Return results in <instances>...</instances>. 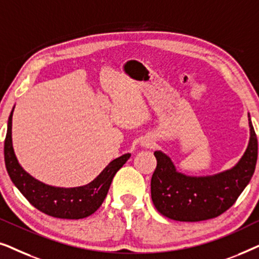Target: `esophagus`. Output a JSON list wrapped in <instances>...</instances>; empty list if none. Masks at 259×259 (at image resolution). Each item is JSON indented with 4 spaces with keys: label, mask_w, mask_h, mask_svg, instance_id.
Segmentation results:
<instances>
[{
    "label": "esophagus",
    "mask_w": 259,
    "mask_h": 259,
    "mask_svg": "<svg viewBox=\"0 0 259 259\" xmlns=\"http://www.w3.org/2000/svg\"><path fill=\"white\" fill-rule=\"evenodd\" d=\"M152 143H153V141L150 140V139H146V140H144L143 143H141V145H143L144 147H151L152 146Z\"/></svg>",
    "instance_id": "1"
}]
</instances>
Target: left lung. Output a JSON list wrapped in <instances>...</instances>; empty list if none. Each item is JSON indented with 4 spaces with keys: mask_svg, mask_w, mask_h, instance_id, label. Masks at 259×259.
<instances>
[{
    "mask_svg": "<svg viewBox=\"0 0 259 259\" xmlns=\"http://www.w3.org/2000/svg\"><path fill=\"white\" fill-rule=\"evenodd\" d=\"M250 140L235 167L214 176L189 177L178 172L169 157L154 152L157 167L151 179V196L162 215L179 222L218 217L236 203L256 168L258 143L250 114Z\"/></svg>",
    "mask_w": 259,
    "mask_h": 259,
    "instance_id": "1",
    "label": "left lung"
}]
</instances>
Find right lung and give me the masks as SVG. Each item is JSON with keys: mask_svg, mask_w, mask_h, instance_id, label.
Segmentation results:
<instances>
[{"mask_svg": "<svg viewBox=\"0 0 259 259\" xmlns=\"http://www.w3.org/2000/svg\"><path fill=\"white\" fill-rule=\"evenodd\" d=\"M13 112L14 108L9 115L5 140V162L14 185L34 207L52 217L81 219L93 214L107 196L115 173L128 160L131 154L127 153L114 159L93 182L84 186L63 189L46 185L28 175L17 161L12 143Z\"/></svg>", "mask_w": 259, "mask_h": 259, "instance_id": "right-lung-1", "label": "right lung"}]
</instances>
